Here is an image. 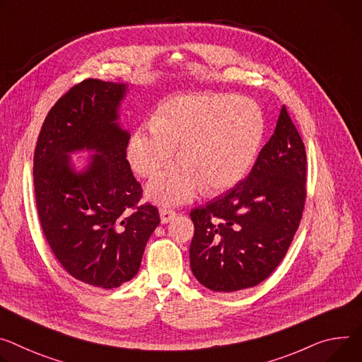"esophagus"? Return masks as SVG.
<instances>
[{"label": "esophagus", "instance_id": "34e87169", "mask_svg": "<svg viewBox=\"0 0 362 362\" xmlns=\"http://www.w3.org/2000/svg\"><path fill=\"white\" fill-rule=\"evenodd\" d=\"M176 216V211L163 206L160 208V218H161V223H168L169 221H172Z\"/></svg>", "mask_w": 362, "mask_h": 362}]
</instances>
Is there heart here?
I'll list each match as a JSON object with an SVG mask.
<instances>
[{
  "label": "heart",
  "instance_id": "heart-1",
  "mask_svg": "<svg viewBox=\"0 0 362 362\" xmlns=\"http://www.w3.org/2000/svg\"><path fill=\"white\" fill-rule=\"evenodd\" d=\"M264 136L259 107L235 95L172 98L131 136L128 158L139 176H153L176 154L180 160L160 172L147 187L161 205L193 199L204 186L222 192L251 169Z\"/></svg>",
  "mask_w": 362,
  "mask_h": 362
}]
</instances>
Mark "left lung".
<instances>
[{"label": "left lung", "mask_w": 362, "mask_h": 362, "mask_svg": "<svg viewBox=\"0 0 362 362\" xmlns=\"http://www.w3.org/2000/svg\"><path fill=\"white\" fill-rule=\"evenodd\" d=\"M306 148L286 107L248 176L193 208L190 267L205 287L237 291L264 281L284 258L306 202Z\"/></svg>", "instance_id": "obj_1"}]
</instances>
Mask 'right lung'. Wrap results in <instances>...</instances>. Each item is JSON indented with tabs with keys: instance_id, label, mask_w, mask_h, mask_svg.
<instances>
[{
	"instance_id": "obj_1",
	"label": "right lung",
	"mask_w": 362,
	"mask_h": 362,
	"mask_svg": "<svg viewBox=\"0 0 362 362\" xmlns=\"http://www.w3.org/2000/svg\"><path fill=\"white\" fill-rule=\"evenodd\" d=\"M125 85L85 79L49 111L37 139L33 177L43 234L60 266L85 284L115 288L133 279L160 223L127 157L129 136L117 119ZM95 149L75 174L68 152Z\"/></svg>"
}]
</instances>
